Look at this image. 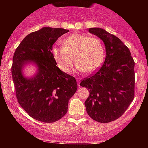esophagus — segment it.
I'll list each match as a JSON object with an SVG mask.
<instances>
[{"instance_id":"1","label":"esophagus","mask_w":148,"mask_h":148,"mask_svg":"<svg viewBox=\"0 0 148 148\" xmlns=\"http://www.w3.org/2000/svg\"><path fill=\"white\" fill-rule=\"evenodd\" d=\"M76 81L78 82V86H79V88L80 87V81H81V80H80V79H76Z\"/></svg>"}]
</instances>
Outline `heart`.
I'll use <instances>...</instances> for the list:
<instances>
[{
	"label": "heart",
	"mask_w": 148,
	"mask_h": 148,
	"mask_svg": "<svg viewBox=\"0 0 148 148\" xmlns=\"http://www.w3.org/2000/svg\"><path fill=\"white\" fill-rule=\"evenodd\" d=\"M62 47H54L52 53L58 66L64 73H70L74 58L79 72L92 73L97 70L104 59V48L98 37L73 33L64 39Z\"/></svg>",
	"instance_id": "b5f03b06"
}]
</instances>
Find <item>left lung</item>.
<instances>
[{
	"label": "left lung",
	"instance_id": "obj_1",
	"mask_svg": "<svg viewBox=\"0 0 148 148\" xmlns=\"http://www.w3.org/2000/svg\"><path fill=\"white\" fill-rule=\"evenodd\" d=\"M88 30L104 43L106 58L95 74L81 82L90 92L85 106L92 119L110 123L123 115L134 98V61L130 49L118 37L103 28Z\"/></svg>",
	"mask_w": 148,
	"mask_h": 148
}]
</instances>
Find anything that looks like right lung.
Masks as SVG:
<instances>
[{
    "mask_svg": "<svg viewBox=\"0 0 148 148\" xmlns=\"http://www.w3.org/2000/svg\"><path fill=\"white\" fill-rule=\"evenodd\" d=\"M64 28L44 27L28 34L15 51L12 74L18 102L30 117L42 123H54L67 113L69 99L77 90L75 78L61 71L51 52ZM37 72L32 77L23 75L26 64Z\"/></svg>",
    "mask_w": 148,
    "mask_h": 148,
    "instance_id": "right-lung-1",
    "label": "right lung"
}]
</instances>
